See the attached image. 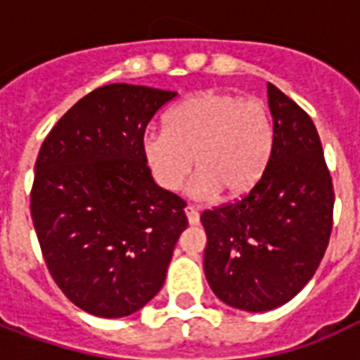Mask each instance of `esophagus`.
I'll return each mask as SVG.
<instances>
[{
  "label": "esophagus",
  "instance_id": "34e87169",
  "mask_svg": "<svg viewBox=\"0 0 360 360\" xmlns=\"http://www.w3.org/2000/svg\"><path fill=\"white\" fill-rule=\"evenodd\" d=\"M185 216H187L191 226H196V224L200 221V214H198V210H196L195 206H187V208H185Z\"/></svg>",
  "mask_w": 360,
  "mask_h": 360
}]
</instances>
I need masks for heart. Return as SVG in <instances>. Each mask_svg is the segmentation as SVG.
Here are the masks:
<instances>
[{
  "mask_svg": "<svg viewBox=\"0 0 360 360\" xmlns=\"http://www.w3.org/2000/svg\"><path fill=\"white\" fill-rule=\"evenodd\" d=\"M274 146V123L264 102L204 90L179 103L165 119V131L142 136V156L164 191H177L193 169L196 198L218 191L226 198L249 193L264 175Z\"/></svg>",
  "mask_w": 360,
  "mask_h": 360,
  "instance_id": "1",
  "label": "heart"
}]
</instances>
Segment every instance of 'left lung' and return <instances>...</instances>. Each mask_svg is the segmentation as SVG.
I'll return each mask as SVG.
<instances>
[{
    "label": "left lung",
    "mask_w": 360,
    "mask_h": 360,
    "mask_svg": "<svg viewBox=\"0 0 360 360\" xmlns=\"http://www.w3.org/2000/svg\"><path fill=\"white\" fill-rule=\"evenodd\" d=\"M274 146L264 175L233 204L202 212L204 274L219 301L266 312L314 276L332 233L333 187L312 119L268 82Z\"/></svg>",
    "instance_id": "obj_1"
}]
</instances>
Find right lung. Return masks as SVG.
Returning a JSON list of instances; mask_svg holds the SVG:
<instances>
[{"label": "right lung", "mask_w": 360, "mask_h": 360, "mask_svg": "<svg viewBox=\"0 0 360 360\" xmlns=\"http://www.w3.org/2000/svg\"><path fill=\"white\" fill-rule=\"evenodd\" d=\"M177 92L96 89L59 119L34 165L30 214L51 278L100 318L142 309L164 285L185 200L158 187L144 156L150 119Z\"/></svg>", "instance_id": "1"}]
</instances>
